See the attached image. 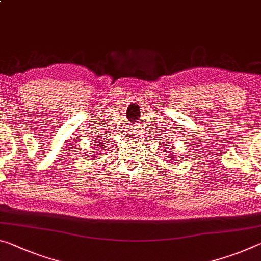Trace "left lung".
<instances>
[{
    "label": "left lung",
    "mask_w": 261,
    "mask_h": 261,
    "mask_svg": "<svg viewBox=\"0 0 261 261\" xmlns=\"http://www.w3.org/2000/svg\"><path fill=\"white\" fill-rule=\"evenodd\" d=\"M168 158H171V160H172V161H173V160H175V155H174V153H171V152H169Z\"/></svg>",
    "instance_id": "obj_1"
}]
</instances>
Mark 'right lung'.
Here are the masks:
<instances>
[{
  "instance_id": "1",
  "label": "right lung",
  "mask_w": 261,
  "mask_h": 261,
  "mask_svg": "<svg viewBox=\"0 0 261 261\" xmlns=\"http://www.w3.org/2000/svg\"><path fill=\"white\" fill-rule=\"evenodd\" d=\"M103 146H105V145H100V144H97L96 147L93 148V150H102V147H103ZM94 153H97V152H95V151H94ZM92 156H93L92 159H95V156H97V154H94V155H92Z\"/></svg>"
}]
</instances>
